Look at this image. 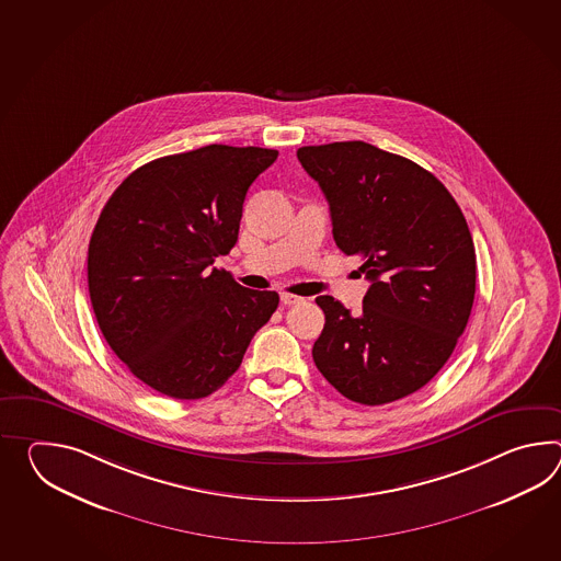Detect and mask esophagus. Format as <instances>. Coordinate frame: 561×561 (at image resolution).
<instances>
[{
    "label": "esophagus",
    "mask_w": 561,
    "mask_h": 561,
    "mask_svg": "<svg viewBox=\"0 0 561 561\" xmlns=\"http://www.w3.org/2000/svg\"><path fill=\"white\" fill-rule=\"evenodd\" d=\"M282 304L284 306H298V304H301L304 301V298H299V296H296V294H287V291H282Z\"/></svg>",
    "instance_id": "1"
}]
</instances>
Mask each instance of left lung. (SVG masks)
Listing matches in <instances>:
<instances>
[{
	"label": "left lung",
	"instance_id": "obj_1",
	"mask_svg": "<svg viewBox=\"0 0 561 561\" xmlns=\"http://www.w3.org/2000/svg\"><path fill=\"white\" fill-rule=\"evenodd\" d=\"M298 159L324 191L337 248L370 282L360 316L316 298L325 324L313 362L354 402L404 399L445 366L471 316L477 260L461 207L435 174L362 140L301 147Z\"/></svg>",
	"mask_w": 561,
	"mask_h": 561
}]
</instances>
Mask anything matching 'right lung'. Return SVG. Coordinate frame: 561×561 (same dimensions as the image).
<instances>
[{"label":"right lung","instance_id":"add662e5","mask_svg":"<svg viewBox=\"0 0 561 561\" xmlns=\"http://www.w3.org/2000/svg\"><path fill=\"white\" fill-rule=\"evenodd\" d=\"M277 150L209 145L147 162L114 191L88 245L102 336L171 399L209 397L236 374L279 296L211 267L237 243L248 188Z\"/></svg>","mask_w":561,"mask_h":561}]
</instances>
